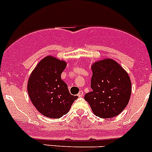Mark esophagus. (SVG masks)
I'll return each instance as SVG.
<instances>
[{
    "label": "esophagus",
    "mask_w": 152,
    "mask_h": 152,
    "mask_svg": "<svg viewBox=\"0 0 152 152\" xmlns=\"http://www.w3.org/2000/svg\"><path fill=\"white\" fill-rule=\"evenodd\" d=\"M83 96V91H80L78 94V96L79 97H82Z\"/></svg>",
    "instance_id": "obj_1"
}]
</instances>
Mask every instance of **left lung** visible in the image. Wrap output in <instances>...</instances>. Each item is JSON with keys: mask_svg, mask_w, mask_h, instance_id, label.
I'll return each mask as SVG.
<instances>
[{"mask_svg": "<svg viewBox=\"0 0 152 152\" xmlns=\"http://www.w3.org/2000/svg\"><path fill=\"white\" fill-rule=\"evenodd\" d=\"M93 91L84 99L92 111L100 118L119 115L127 107L131 95V81L125 69L115 60L106 58L91 66Z\"/></svg>", "mask_w": 152, "mask_h": 152, "instance_id": "8db88e82", "label": "left lung"}]
</instances>
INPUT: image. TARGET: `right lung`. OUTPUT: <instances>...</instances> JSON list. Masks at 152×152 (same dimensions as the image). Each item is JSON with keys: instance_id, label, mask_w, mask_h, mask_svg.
I'll return each instance as SVG.
<instances>
[{"instance_id": "1", "label": "right lung", "mask_w": 152, "mask_h": 152, "mask_svg": "<svg viewBox=\"0 0 152 152\" xmlns=\"http://www.w3.org/2000/svg\"><path fill=\"white\" fill-rule=\"evenodd\" d=\"M67 62L47 56L37 64L28 80L29 98L37 110L48 118H60L69 111L77 96L71 95L61 74Z\"/></svg>"}]
</instances>
